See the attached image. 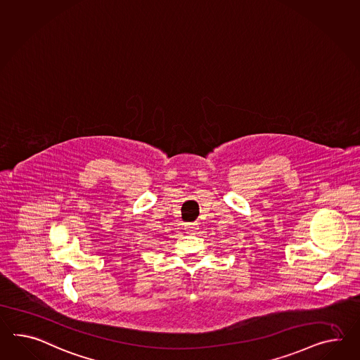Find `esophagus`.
Masks as SVG:
<instances>
[{
	"mask_svg": "<svg viewBox=\"0 0 360 360\" xmlns=\"http://www.w3.org/2000/svg\"><path fill=\"white\" fill-rule=\"evenodd\" d=\"M185 230H186V231L197 230V223H186V224H185Z\"/></svg>",
	"mask_w": 360,
	"mask_h": 360,
	"instance_id": "34e87169",
	"label": "esophagus"
}]
</instances>
